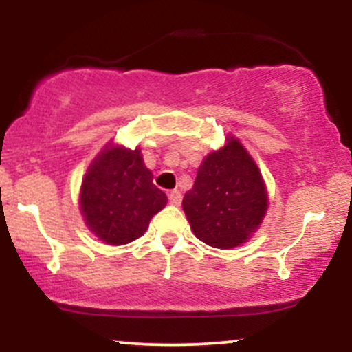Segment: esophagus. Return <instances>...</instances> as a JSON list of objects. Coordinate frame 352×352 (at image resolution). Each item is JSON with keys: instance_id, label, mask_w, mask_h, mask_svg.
Here are the masks:
<instances>
[{"instance_id": "34e87169", "label": "esophagus", "mask_w": 352, "mask_h": 352, "mask_svg": "<svg viewBox=\"0 0 352 352\" xmlns=\"http://www.w3.org/2000/svg\"><path fill=\"white\" fill-rule=\"evenodd\" d=\"M168 201H170L172 205H180V204H182V195H180V192H177V190H173V192L168 193Z\"/></svg>"}]
</instances>
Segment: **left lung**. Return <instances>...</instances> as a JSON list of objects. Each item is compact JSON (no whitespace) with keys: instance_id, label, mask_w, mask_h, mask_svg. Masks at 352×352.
Listing matches in <instances>:
<instances>
[{"instance_id":"obj_1","label":"left lung","mask_w":352,"mask_h":352,"mask_svg":"<svg viewBox=\"0 0 352 352\" xmlns=\"http://www.w3.org/2000/svg\"><path fill=\"white\" fill-rule=\"evenodd\" d=\"M193 235L213 248H235L256 232L268 208L260 168L235 137L208 153L182 201Z\"/></svg>"}]
</instances>
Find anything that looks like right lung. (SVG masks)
<instances>
[{"label": "right lung", "mask_w": 352, "mask_h": 352, "mask_svg": "<svg viewBox=\"0 0 352 352\" xmlns=\"http://www.w3.org/2000/svg\"><path fill=\"white\" fill-rule=\"evenodd\" d=\"M140 148L109 144L89 165L80 188V213L86 225L107 245H125L145 233L152 217L167 205L153 185Z\"/></svg>", "instance_id": "1"}]
</instances>
